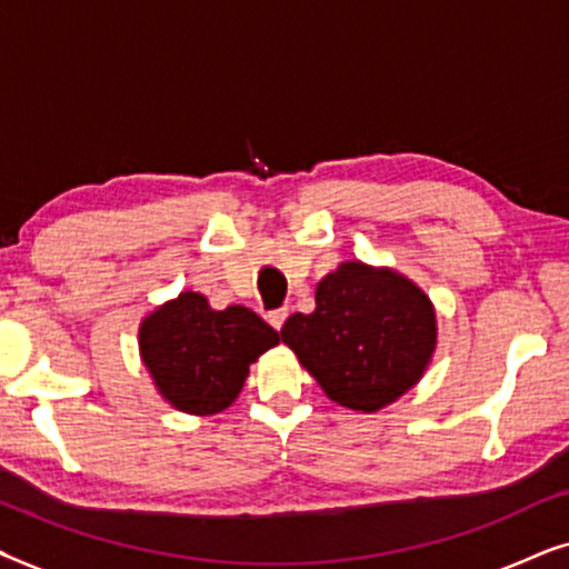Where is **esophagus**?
Masks as SVG:
<instances>
[{
	"mask_svg": "<svg viewBox=\"0 0 569 569\" xmlns=\"http://www.w3.org/2000/svg\"><path fill=\"white\" fill-rule=\"evenodd\" d=\"M287 316H290V310H287V308H277V310H271V313H267V321L279 331V329H282V326H284Z\"/></svg>",
	"mask_w": 569,
	"mask_h": 569,
	"instance_id": "obj_1",
	"label": "esophagus"
}]
</instances>
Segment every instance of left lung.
I'll list each match as a JSON object with an SVG mask.
<instances>
[{
	"label": "left lung",
	"instance_id": "left-lung-1",
	"mask_svg": "<svg viewBox=\"0 0 569 569\" xmlns=\"http://www.w3.org/2000/svg\"><path fill=\"white\" fill-rule=\"evenodd\" d=\"M282 341L339 407L378 411L419 383L438 345L427 295L393 269L345 261L316 287L313 313H292Z\"/></svg>",
	"mask_w": 569,
	"mask_h": 569
}]
</instances>
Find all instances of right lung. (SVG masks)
I'll use <instances>...</instances> for the list:
<instances>
[{
    "mask_svg": "<svg viewBox=\"0 0 569 569\" xmlns=\"http://www.w3.org/2000/svg\"><path fill=\"white\" fill-rule=\"evenodd\" d=\"M277 345L279 331L253 310H212L199 292H181L139 326V352L160 396L197 417L228 409L251 362Z\"/></svg>",
    "mask_w": 569,
    "mask_h": 569,
    "instance_id": "right-lung-1",
    "label": "right lung"
}]
</instances>
